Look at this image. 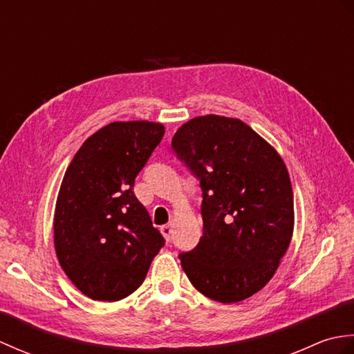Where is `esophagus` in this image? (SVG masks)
Here are the masks:
<instances>
[{"label": "esophagus", "mask_w": 354, "mask_h": 354, "mask_svg": "<svg viewBox=\"0 0 354 354\" xmlns=\"http://www.w3.org/2000/svg\"><path fill=\"white\" fill-rule=\"evenodd\" d=\"M161 232H162V236L165 237V240H171V234H173V225H171V223L162 225V227H161Z\"/></svg>", "instance_id": "esophagus-1"}]
</instances>
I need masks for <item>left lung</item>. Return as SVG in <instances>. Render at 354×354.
<instances>
[{
  "label": "left lung",
  "mask_w": 354,
  "mask_h": 354,
  "mask_svg": "<svg viewBox=\"0 0 354 354\" xmlns=\"http://www.w3.org/2000/svg\"><path fill=\"white\" fill-rule=\"evenodd\" d=\"M173 152L201 181L204 232L179 255L205 297L239 303L265 288L293 232V193L277 150L239 118L194 117L171 140Z\"/></svg>",
  "instance_id": "left-lung-1"
}]
</instances>
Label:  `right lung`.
I'll return each instance as SVG.
<instances>
[{
    "label": "right lung",
    "instance_id": "add662e5",
    "mask_svg": "<svg viewBox=\"0 0 354 354\" xmlns=\"http://www.w3.org/2000/svg\"><path fill=\"white\" fill-rule=\"evenodd\" d=\"M164 137L161 123L114 122L74 155L57 194L55 250L71 283L95 301H118L145 281L164 246L135 178Z\"/></svg>",
    "mask_w": 354,
    "mask_h": 354
}]
</instances>
